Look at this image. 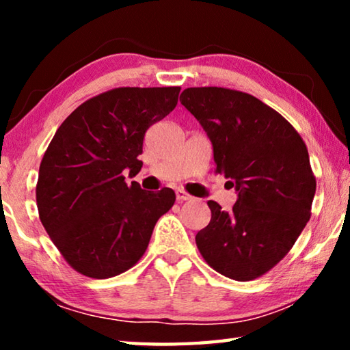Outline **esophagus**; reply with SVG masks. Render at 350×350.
<instances>
[{
    "instance_id": "esophagus-1",
    "label": "esophagus",
    "mask_w": 350,
    "mask_h": 350,
    "mask_svg": "<svg viewBox=\"0 0 350 350\" xmlns=\"http://www.w3.org/2000/svg\"><path fill=\"white\" fill-rule=\"evenodd\" d=\"M176 198L177 200H193L194 198L191 196V194H188L185 189H176Z\"/></svg>"
}]
</instances>
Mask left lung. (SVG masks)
<instances>
[{
	"instance_id": "left-lung-1",
	"label": "left lung",
	"mask_w": 350,
	"mask_h": 350,
	"mask_svg": "<svg viewBox=\"0 0 350 350\" xmlns=\"http://www.w3.org/2000/svg\"><path fill=\"white\" fill-rule=\"evenodd\" d=\"M180 103L213 144L216 173L238 191L233 210L208 200L211 221L196 234L205 262L234 281H252L290 252L312 215L317 179L298 131L247 92L188 88Z\"/></svg>"
}]
</instances>
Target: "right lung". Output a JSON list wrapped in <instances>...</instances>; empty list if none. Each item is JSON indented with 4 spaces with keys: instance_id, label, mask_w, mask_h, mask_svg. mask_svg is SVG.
<instances>
[{
    "instance_id": "right-lung-1",
    "label": "right lung",
    "mask_w": 350,
    "mask_h": 350,
    "mask_svg": "<svg viewBox=\"0 0 350 350\" xmlns=\"http://www.w3.org/2000/svg\"><path fill=\"white\" fill-rule=\"evenodd\" d=\"M180 88H116L81 103L57 129L40 163V221L79 273L106 280L139 262L154 225L174 205L125 171L142 168L146 129L176 108Z\"/></svg>"
}]
</instances>
